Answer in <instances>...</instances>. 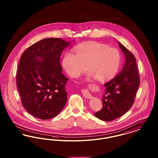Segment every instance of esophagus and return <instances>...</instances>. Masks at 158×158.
<instances>
[{
	"instance_id": "34e87169",
	"label": "esophagus",
	"mask_w": 158,
	"mask_h": 158,
	"mask_svg": "<svg viewBox=\"0 0 158 158\" xmlns=\"http://www.w3.org/2000/svg\"><path fill=\"white\" fill-rule=\"evenodd\" d=\"M82 92L83 95L85 97V98H88V99H90L92 98V95L89 93V92L86 89H82Z\"/></svg>"
}]
</instances>
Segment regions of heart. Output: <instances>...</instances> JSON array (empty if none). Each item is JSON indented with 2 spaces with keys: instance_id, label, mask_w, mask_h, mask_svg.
Masks as SVG:
<instances>
[{
  "instance_id": "b5f03b06",
  "label": "heart",
  "mask_w": 158,
  "mask_h": 158,
  "mask_svg": "<svg viewBox=\"0 0 158 158\" xmlns=\"http://www.w3.org/2000/svg\"><path fill=\"white\" fill-rule=\"evenodd\" d=\"M74 53L68 51L62 59V66L69 75L76 77L87 68L89 75L99 81H109L116 75L120 64L119 52L95 41L76 46Z\"/></svg>"
}]
</instances>
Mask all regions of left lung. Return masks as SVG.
<instances>
[{"mask_svg":"<svg viewBox=\"0 0 158 158\" xmlns=\"http://www.w3.org/2000/svg\"><path fill=\"white\" fill-rule=\"evenodd\" d=\"M118 44L124 54L125 64L117 75L104 84L103 106L95 114L99 119L105 121L115 120L127 112L135 102L140 85L135 56L120 42Z\"/></svg>","mask_w":158,"mask_h":158,"instance_id":"left-lung-1","label":"left lung"}]
</instances>
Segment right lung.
Returning <instances> with one entry per match:
<instances>
[{
    "label": "right lung",
    "mask_w": 158,
    "mask_h": 158,
    "mask_svg": "<svg viewBox=\"0 0 158 158\" xmlns=\"http://www.w3.org/2000/svg\"><path fill=\"white\" fill-rule=\"evenodd\" d=\"M70 43L45 38L23 53L16 72V85L26 111L41 120L58 115L66 105L69 81L61 71L60 56Z\"/></svg>",
    "instance_id": "obj_1"
}]
</instances>
